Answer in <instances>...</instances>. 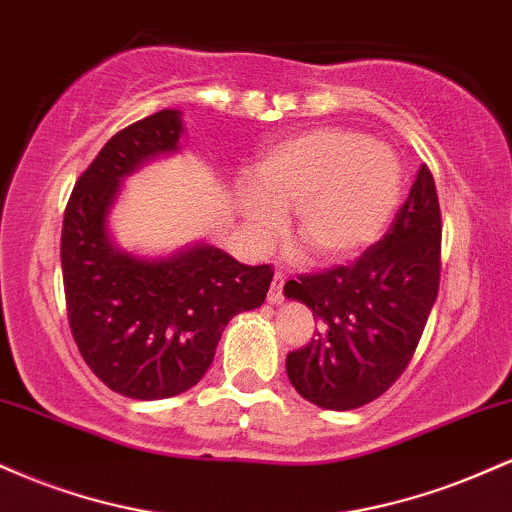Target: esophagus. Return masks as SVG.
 <instances>
[{
    "label": "esophagus",
    "mask_w": 512,
    "mask_h": 512,
    "mask_svg": "<svg viewBox=\"0 0 512 512\" xmlns=\"http://www.w3.org/2000/svg\"><path fill=\"white\" fill-rule=\"evenodd\" d=\"M284 281H286L284 274L281 272L274 274V281H272V286H269V293H267V301L272 305H279L281 301H284Z\"/></svg>",
    "instance_id": "34e87169"
}]
</instances>
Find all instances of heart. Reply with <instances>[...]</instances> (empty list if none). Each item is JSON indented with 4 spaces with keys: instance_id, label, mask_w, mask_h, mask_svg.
Returning a JSON list of instances; mask_svg holds the SVG:
<instances>
[{
    "instance_id": "b5f03b06",
    "label": "heart",
    "mask_w": 512,
    "mask_h": 512,
    "mask_svg": "<svg viewBox=\"0 0 512 512\" xmlns=\"http://www.w3.org/2000/svg\"><path fill=\"white\" fill-rule=\"evenodd\" d=\"M402 197V166L390 146L346 127L291 134L264 151L252 190L240 197L245 219L262 240L293 209L296 236L320 260H349L390 226Z\"/></svg>"
}]
</instances>
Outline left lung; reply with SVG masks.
<instances>
[{"label": "left lung", "mask_w": 512, "mask_h": 512, "mask_svg": "<svg viewBox=\"0 0 512 512\" xmlns=\"http://www.w3.org/2000/svg\"><path fill=\"white\" fill-rule=\"evenodd\" d=\"M440 204L428 166L375 245L356 262L301 274L286 298L313 310L317 332L286 356L298 395L346 411L378 399L409 366L440 284Z\"/></svg>", "instance_id": "left-lung-1"}]
</instances>
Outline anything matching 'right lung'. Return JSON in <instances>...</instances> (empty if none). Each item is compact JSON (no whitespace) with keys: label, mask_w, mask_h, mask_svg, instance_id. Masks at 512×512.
Returning a JSON list of instances; mask_svg holds the SVG:
<instances>
[{"label":"right lung","mask_w":512,"mask_h":512,"mask_svg":"<svg viewBox=\"0 0 512 512\" xmlns=\"http://www.w3.org/2000/svg\"><path fill=\"white\" fill-rule=\"evenodd\" d=\"M178 110L120 129L76 180L62 223V279L74 342L113 392L166 399L204 378L228 320L260 308L274 269L248 267L214 245L163 260L117 250L105 219L125 175L178 151Z\"/></svg>","instance_id":"right-lung-1"}]
</instances>
